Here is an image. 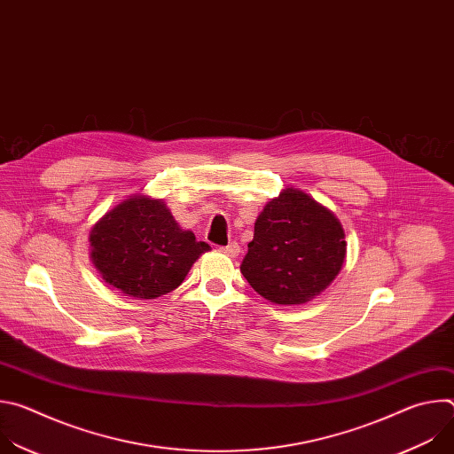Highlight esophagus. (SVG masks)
I'll return each instance as SVG.
<instances>
[{
    "instance_id": "1",
    "label": "esophagus",
    "mask_w": 454,
    "mask_h": 454,
    "mask_svg": "<svg viewBox=\"0 0 454 454\" xmlns=\"http://www.w3.org/2000/svg\"><path fill=\"white\" fill-rule=\"evenodd\" d=\"M219 251H223V253H224V254H228V256H237V254L240 253V246H239L237 242H230L228 246L219 247Z\"/></svg>"
}]
</instances>
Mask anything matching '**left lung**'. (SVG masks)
Listing matches in <instances>:
<instances>
[{"instance_id":"obj_1","label":"left lung","mask_w":454,"mask_h":454,"mask_svg":"<svg viewBox=\"0 0 454 454\" xmlns=\"http://www.w3.org/2000/svg\"><path fill=\"white\" fill-rule=\"evenodd\" d=\"M345 251V233L334 214L307 193L286 188L258 215L240 271L266 300L300 305L338 277Z\"/></svg>"}]
</instances>
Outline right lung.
I'll list each match as a JSON object with an SVG mask.
<instances>
[{
  "label": "right lung",
  "instance_id": "add662e5",
  "mask_svg": "<svg viewBox=\"0 0 454 454\" xmlns=\"http://www.w3.org/2000/svg\"><path fill=\"white\" fill-rule=\"evenodd\" d=\"M91 261L102 278L127 296L153 300L181 286L192 264L210 249L181 230L163 201L135 196L91 230Z\"/></svg>",
  "mask_w": 454,
  "mask_h": 454
}]
</instances>
